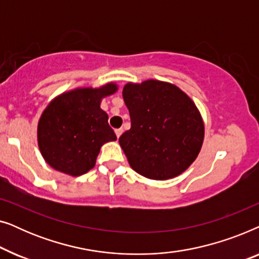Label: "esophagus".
<instances>
[{
  "instance_id": "34e87169",
  "label": "esophagus",
  "mask_w": 259,
  "mask_h": 259,
  "mask_svg": "<svg viewBox=\"0 0 259 259\" xmlns=\"http://www.w3.org/2000/svg\"><path fill=\"white\" fill-rule=\"evenodd\" d=\"M115 134H116V138H120V136H121V134H122V128L115 130Z\"/></svg>"
}]
</instances>
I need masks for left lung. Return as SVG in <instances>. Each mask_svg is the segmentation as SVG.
<instances>
[{"instance_id": "obj_1", "label": "left lung", "mask_w": 259, "mask_h": 259, "mask_svg": "<svg viewBox=\"0 0 259 259\" xmlns=\"http://www.w3.org/2000/svg\"><path fill=\"white\" fill-rule=\"evenodd\" d=\"M131 128L119 138L131 167L154 180L175 178L199 154L204 122L194 102L175 84L128 82L122 91Z\"/></svg>"}]
</instances>
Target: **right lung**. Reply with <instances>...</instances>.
Here are the masks:
<instances>
[{
    "mask_svg": "<svg viewBox=\"0 0 259 259\" xmlns=\"http://www.w3.org/2000/svg\"><path fill=\"white\" fill-rule=\"evenodd\" d=\"M118 86L76 88L55 98L42 113L37 143L42 157L56 171L77 177L94 167L100 148L116 140L101 99L115 93Z\"/></svg>",
    "mask_w": 259,
    "mask_h": 259,
    "instance_id": "right-lung-1",
    "label": "right lung"
}]
</instances>
